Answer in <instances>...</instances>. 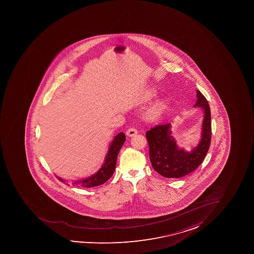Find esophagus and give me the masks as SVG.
<instances>
[{
  "instance_id": "obj_1",
  "label": "esophagus",
  "mask_w": 254,
  "mask_h": 254,
  "mask_svg": "<svg viewBox=\"0 0 254 254\" xmlns=\"http://www.w3.org/2000/svg\"><path fill=\"white\" fill-rule=\"evenodd\" d=\"M126 133L128 136H134L136 134H137V130L135 127H130V128L127 130Z\"/></svg>"
}]
</instances>
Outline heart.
I'll return each instance as SVG.
<instances>
[{"label": "heart", "mask_w": 254, "mask_h": 254, "mask_svg": "<svg viewBox=\"0 0 254 254\" xmlns=\"http://www.w3.org/2000/svg\"><path fill=\"white\" fill-rule=\"evenodd\" d=\"M154 95H155V93H154L153 92L147 93L146 96V100L151 99ZM166 108V103H163V102H159V103H156V104L151 108V110L149 111V118H151V119H153V120L154 119H157V118L163 113Z\"/></svg>", "instance_id": "b5f03b06"}]
</instances>
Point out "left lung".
<instances>
[{"instance_id": "1", "label": "left lung", "mask_w": 254, "mask_h": 254, "mask_svg": "<svg viewBox=\"0 0 254 254\" xmlns=\"http://www.w3.org/2000/svg\"><path fill=\"white\" fill-rule=\"evenodd\" d=\"M194 107L203 108L201 139L191 152L179 148L171 136V123L157 125L146 131L150 160L154 170L166 178H181L193 172L204 160L211 141L210 108L205 97L197 90Z\"/></svg>"}]
</instances>
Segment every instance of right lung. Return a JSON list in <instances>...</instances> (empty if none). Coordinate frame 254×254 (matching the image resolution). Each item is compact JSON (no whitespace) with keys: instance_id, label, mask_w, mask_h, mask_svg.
Returning <instances> with one entry per match:
<instances>
[{"instance_id":"add662e5","label":"right lung","mask_w":254,"mask_h":254,"mask_svg":"<svg viewBox=\"0 0 254 254\" xmlns=\"http://www.w3.org/2000/svg\"><path fill=\"white\" fill-rule=\"evenodd\" d=\"M125 134L123 132L118 134L113 139V142L111 143L104 164L99 169V171L88 178L73 181V186L82 187V188H92L95 186H101L109 180L111 176H113L114 173L116 163H117V157H118L121 147L125 142ZM57 178L59 179V181L64 183V180L60 178V177H57Z\"/></svg>"}]
</instances>
